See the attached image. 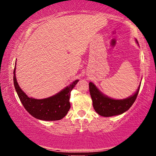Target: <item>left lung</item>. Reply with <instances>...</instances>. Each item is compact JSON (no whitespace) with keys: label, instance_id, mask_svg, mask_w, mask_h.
Masks as SVG:
<instances>
[{"label":"left lung","instance_id":"8db88e82","mask_svg":"<svg viewBox=\"0 0 156 156\" xmlns=\"http://www.w3.org/2000/svg\"><path fill=\"white\" fill-rule=\"evenodd\" d=\"M136 42L138 44V42ZM139 45V44H138ZM141 83L136 92L130 97L122 100H116L108 97L99 90L92 82L89 83V91L92 98L93 106L95 111L102 116L109 117L123 114L130 108L135 102L140 90Z\"/></svg>","mask_w":156,"mask_h":156}]
</instances>
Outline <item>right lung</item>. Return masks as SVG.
I'll return each instance as SVG.
<instances>
[{"label":"right lung","instance_id":"1","mask_svg":"<svg viewBox=\"0 0 156 156\" xmlns=\"http://www.w3.org/2000/svg\"><path fill=\"white\" fill-rule=\"evenodd\" d=\"M16 64V63H15ZM16 66L14 69V85L21 102L26 111L34 118L42 121H58L66 116L70 108V92L79 80L74 81L61 91L44 99L28 97L21 90L16 78Z\"/></svg>","mask_w":156,"mask_h":156}]
</instances>
